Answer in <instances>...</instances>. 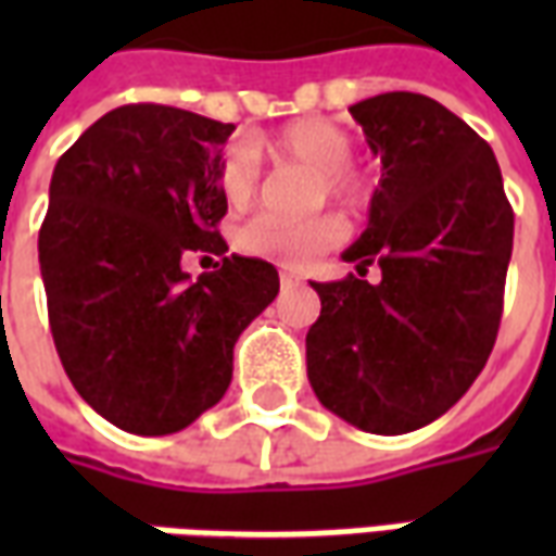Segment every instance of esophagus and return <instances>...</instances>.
Wrapping results in <instances>:
<instances>
[{
  "instance_id": "obj_1",
  "label": "esophagus",
  "mask_w": 556,
  "mask_h": 556,
  "mask_svg": "<svg viewBox=\"0 0 556 556\" xmlns=\"http://www.w3.org/2000/svg\"><path fill=\"white\" fill-rule=\"evenodd\" d=\"M279 282H282V286H286V289H289V286H298V282H301V279L294 277V274H289V270H282V274H279Z\"/></svg>"
}]
</instances>
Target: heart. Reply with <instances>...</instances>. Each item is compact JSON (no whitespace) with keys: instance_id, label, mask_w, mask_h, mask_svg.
<instances>
[{"instance_id":"obj_1","label":"heart","mask_w":556,"mask_h":556,"mask_svg":"<svg viewBox=\"0 0 556 556\" xmlns=\"http://www.w3.org/2000/svg\"><path fill=\"white\" fill-rule=\"evenodd\" d=\"M351 137L342 127L330 125L325 118H303L294 125L282 127L274 137H255L247 146L226 148L217 166L219 195L231 207H247L258 190V154H265L274 163H291L301 166L318 178V195L333 199L342 205H361L366 193V181L357 169H351ZM345 238V226L337 217H315L306 223H289V219L262 217L243 223L235 243L238 250L255 258H265L282 267H306L315 258L337 247Z\"/></svg>"}]
</instances>
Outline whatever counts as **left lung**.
Listing matches in <instances>:
<instances>
[{"label": "left lung", "mask_w": 556, "mask_h": 556, "mask_svg": "<svg viewBox=\"0 0 556 556\" xmlns=\"http://www.w3.org/2000/svg\"><path fill=\"white\" fill-rule=\"evenodd\" d=\"M381 181L369 223L342 253L357 274L309 282L321 315L306 333L315 396L372 434L422 429L489 361L513 255V207L489 142L443 103L387 91L351 106Z\"/></svg>", "instance_id": "8db88e82"}]
</instances>
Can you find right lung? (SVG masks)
Instances as JSON below:
<instances>
[{"label": "right lung", "mask_w": 556, "mask_h": 556, "mask_svg": "<svg viewBox=\"0 0 556 556\" xmlns=\"http://www.w3.org/2000/svg\"><path fill=\"white\" fill-rule=\"evenodd\" d=\"M235 125L130 103L59 157L38 235L47 313L71 384L130 434H172L231 384V351L277 298V267L226 255L217 166ZM187 252L217 271L190 280Z\"/></svg>", "instance_id": "add662e5"}]
</instances>
